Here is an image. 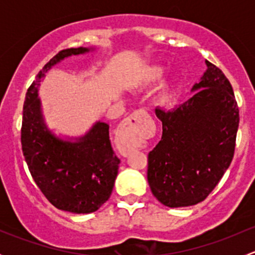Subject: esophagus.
Wrapping results in <instances>:
<instances>
[{
    "instance_id": "esophagus-1",
    "label": "esophagus",
    "mask_w": 255,
    "mask_h": 255,
    "mask_svg": "<svg viewBox=\"0 0 255 255\" xmlns=\"http://www.w3.org/2000/svg\"><path fill=\"white\" fill-rule=\"evenodd\" d=\"M148 113L145 110H138L134 111L130 116H128L122 125L120 126L117 130V144L118 150L123 155H128L133 150H137L138 148L143 146V140L140 138L139 128H138V122L144 117H146Z\"/></svg>"
}]
</instances>
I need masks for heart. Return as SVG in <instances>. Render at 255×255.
Wrapping results in <instances>:
<instances>
[{
	"label": "heart",
	"instance_id": "heart-1",
	"mask_svg": "<svg viewBox=\"0 0 255 255\" xmlns=\"http://www.w3.org/2000/svg\"><path fill=\"white\" fill-rule=\"evenodd\" d=\"M165 73V68L159 64H153V65L144 66L142 70L139 71L137 78V82L140 85H150L154 82L159 81L163 78Z\"/></svg>",
	"mask_w": 255,
	"mask_h": 255
}]
</instances>
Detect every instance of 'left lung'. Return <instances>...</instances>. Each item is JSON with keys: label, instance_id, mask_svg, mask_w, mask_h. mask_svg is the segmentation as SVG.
Returning <instances> with one entry per match:
<instances>
[{"label": "left lung", "instance_id": "left-lung-1", "mask_svg": "<svg viewBox=\"0 0 255 255\" xmlns=\"http://www.w3.org/2000/svg\"><path fill=\"white\" fill-rule=\"evenodd\" d=\"M191 99L171 111L156 107L161 140L148 154V182L159 202L186 207L204 201L233 159L239 110L232 85L206 60Z\"/></svg>", "mask_w": 255, "mask_h": 255}]
</instances>
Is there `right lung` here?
Wrapping results in <instances>:
<instances>
[{"mask_svg":"<svg viewBox=\"0 0 255 255\" xmlns=\"http://www.w3.org/2000/svg\"><path fill=\"white\" fill-rule=\"evenodd\" d=\"M90 50L65 49L45 64L25 94L20 129L23 155L33 180L51 205L73 213L95 212L110 199L121 160L113 151L110 126L105 122H96L75 140L54 134L44 122L38 87L54 65Z\"/></svg>","mask_w":255,"mask_h":255,"instance_id":"add662e5","label":"right lung"}]
</instances>
